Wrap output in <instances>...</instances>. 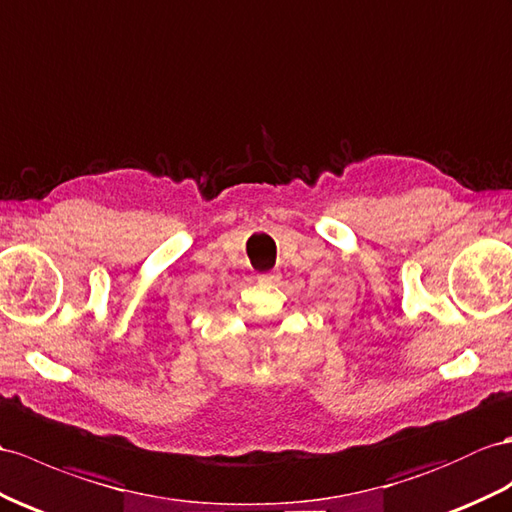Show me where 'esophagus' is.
Returning <instances> with one entry per match:
<instances>
[{"mask_svg":"<svg viewBox=\"0 0 512 512\" xmlns=\"http://www.w3.org/2000/svg\"><path fill=\"white\" fill-rule=\"evenodd\" d=\"M278 280H280V273H276V271L258 273V282H263V284H276Z\"/></svg>","mask_w":512,"mask_h":512,"instance_id":"obj_1","label":"esophagus"}]
</instances>
